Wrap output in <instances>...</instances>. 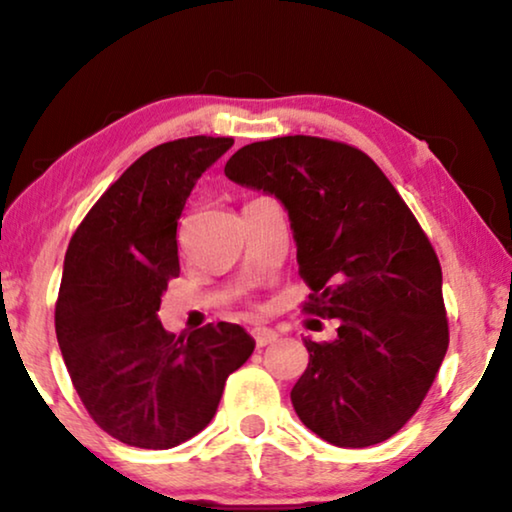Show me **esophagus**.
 Segmentation results:
<instances>
[{
	"instance_id": "obj_1",
	"label": "esophagus",
	"mask_w": 512,
	"mask_h": 512,
	"mask_svg": "<svg viewBox=\"0 0 512 512\" xmlns=\"http://www.w3.org/2000/svg\"><path fill=\"white\" fill-rule=\"evenodd\" d=\"M253 338L257 342V347H266L278 340V333L273 329H266V326H257V329H253Z\"/></svg>"
}]
</instances>
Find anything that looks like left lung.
Here are the masks:
<instances>
[{
  "instance_id": "1",
  "label": "left lung",
  "mask_w": 512,
  "mask_h": 512,
  "mask_svg": "<svg viewBox=\"0 0 512 512\" xmlns=\"http://www.w3.org/2000/svg\"><path fill=\"white\" fill-rule=\"evenodd\" d=\"M225 177L285 207L305 310L338 319L331 342L303 338L292 388L301 423L340 448L375 446L416 414L448 349L441 266L393 183L349 144L310 135L253 142Z\"/></svg>"
}]
</instances>
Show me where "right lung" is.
Wrapping results in <instances>:
<instances>
[{
  "label": "right lung",
  "instance_id": "add662e5",
  "mask_svg": "<svg viewBox=\"0 0 512 512\" xmlns=\"http://www.w3.org/2000/svg\"><path fill=\"white\" fill-rule=\"evenodd\" d=\"M232 144L207 135L158 144L105 190L68 243L57 342L89 416L121 444L165 451L195 437L255 349L239 324L174 335L158 319L167 280L179 276L181 211Z\"/></svg>",
  "mask_w": 512,
  "mask_h": 512
}]
</instances>
